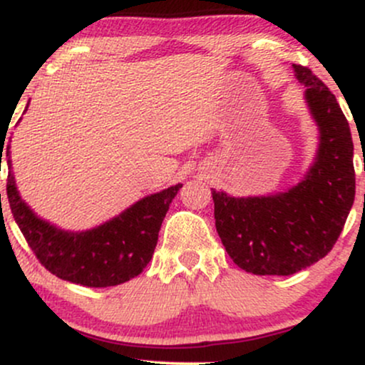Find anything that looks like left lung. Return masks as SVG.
I'll use <instances>...</instances> for the list:
<instances>
[{
	"mask_svg": "<svg viewBox=\"0 0 365 365\" xmlns=\"http://www.w3.org/2000/svg\"><path fill=\"white\" fill-rule=\"evenodd\" d=\"M319 128L311 168L284 192L232 197L211 188L216 230L238 267L290 276L333 249L355 199L354 142L349 121L328 87L307 66L293 65Z\"/></svg>",
	"mask_w": 365,
	"mask_h": 365,
	"instance_id": "1",
	"label": "left lung"
}]
</instances>
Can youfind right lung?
<instances>
[{"label": "right lung", "instance_id": "1", "mask_svg": "<svg viewBox=\"0 0 365 365\" xmlns=\"http://www.w3.org/2000/svg\"><path fill=\"white\" fill-rule=\"evenodd\" d=\"M3 139H0V159L5 145ZM5 156L6 195L11 215L32 252L49 273L91 288L115 287L142 273L153 259L159 228L182 183L137 200L96 228L68 232L37 216L22 200L11 171L10 145L5 148Z\"/></svg>", "mask_w": 365, "mask_h": 365}]
</instances>
